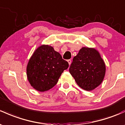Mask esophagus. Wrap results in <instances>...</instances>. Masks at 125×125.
<instances>
[{
	"label": "esophagus",
	"mask_w": 125,
	"mask_h": 125,
	"mask_svg": "<svg viewBox=\"0 0 125 125\" xmlns=\"http://www.w3.org/2000/svg\"><path fill=\"white\" fill-rule=\"evenodd\" d=\"M67 61H68V63H69V65H70L71 64V59H68V60H67Z\"/></svg>",
	"instance_id": "1"
}]
</instances>
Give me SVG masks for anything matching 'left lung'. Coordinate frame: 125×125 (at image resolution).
<instances>
[{
    "label": "left lung",
    "instance_id": "8db88e82",
    "mask_svg": "<svg viewBox=\"0 0 125 125\" xmlns=\"http://www.w3.org/2000/svg\"><path fill=\"white\" fill-rule=\"evenodd\" d=\"M69 71L80 87L90 91L103 81L105 65L95 49L83 47L73 57Z\"/></svg>",
    "mask_w": 125,
    "mask_h": 125
}]
</instances>
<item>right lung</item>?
I'll return each instance as SVG.
<instances>
[{
    "label": "right lung",
    "mask_w": 125,
    "mask_h": 125,
    "mask_svg": "<svg viewBox=\"0 0 125 125\" xmlns=\"http://www.w3.org/2000/svg\"><path fill=\"white\" fill-rule=\"evenodd\" d=\"M69 63L52 47L43 45L34 52L27 66V75L31 86L36 90L44 92L57 84Z\"/></svg>",
    "instance_id": "right-lung-1"
}]
</instances>
